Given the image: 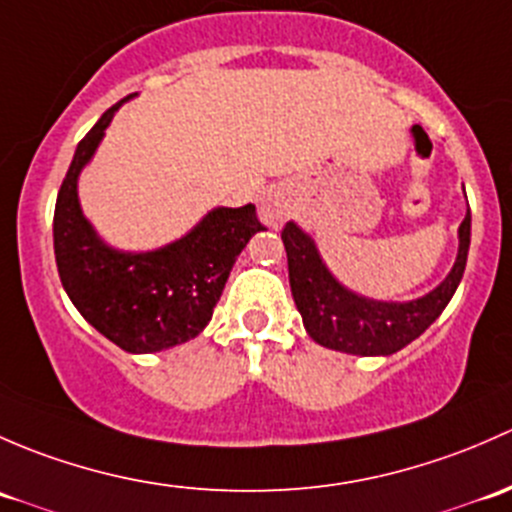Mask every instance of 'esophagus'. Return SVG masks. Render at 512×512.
Here are the masks:
<instances>
[{
	"instance_id": "1",
	"label": "esophagus",
	"mask_w": 512,
	"mask_h": 512,
	"mask_svg": "<svg viewBox=\"0 0 512 512\" xmlns=\"http://www.w3.org/2000/svg\"><path fill=\"white\" fill-rule=\"evenodd\" d=\"M261 217H263V221H266V224H273V226L283 224V221H286V217H288L286 204H283L281 199L273 197V194H271V197L263 199V204H261Z\"/></svg>"
}]
</instances>
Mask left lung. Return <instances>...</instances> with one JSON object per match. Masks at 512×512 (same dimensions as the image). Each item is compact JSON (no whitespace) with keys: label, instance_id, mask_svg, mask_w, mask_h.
Here are the masks:
<instances>
[{"label":"left lung","instance_id":"left-lung-1","mask_svg":"<svg viewBox=\"0 0 512 512\" xmlns=\"http://www.w3.org/2000/svg\"><path fill=\"white\" fill-rule=\"evenodd\" d=\"M288 278L303 325L315 342L350 355H392L416 340L449 305L466 271L471 246V212L458 226V258L436 291L412 303H379L350 293L330 276L313 239L288 221L281 231Z\"/></svg>","mask_w":512,"mask_h":512}]
</instances>
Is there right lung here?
<instances>
[{
	"mask_svg": "<svg viewBox=\"0 0 512 512\" xmlns=\"http://www.w3.org/2000/svg\"><path fill=\"white\" fill-rule=\"evenodd\" d=\"M120 103L105 110L78 142L61 182L54 212L56 266L71 303L100 335L125 352H157L182 345L207 328L236 256L263 224L251 204L221 207L160 251L120 254L108 249L83 219L76 179Z\"/></svg>",
	"mask_w": 512,
	"mask_h": 512,
	"instance_id": "add662e5",
	"label": "right lung"
}]
</instances>
